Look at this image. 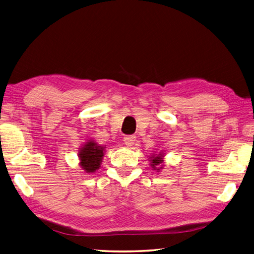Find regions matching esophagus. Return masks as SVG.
I'll return each instance as SVG.
<instances>
[{
    "label": "esophagus",
    "mask_w": 254,
    "mask_h": 254,
    "mask_svg": "<svg viewBox=\"0 0 254 254\" xmlns=\"http://www.w3.org/2000/svg\"><path fill=\"white\" fill-rule=\"evenodd\" d=\"M136 140V136L135 135H127L125 138H123V141H125V144L127 146H133L134 142Z\"/></svg>",
    "instance_id": "obj_1"
}]
</instances>
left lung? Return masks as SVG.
Here are the masks:
<instances>
[{
  "label": "left lung",
  "mask_w": 254,
  "mask_h": 254,
  "mask_svg": "<svg viewBox=\"0 0 254 254\" xmlns=\"http://www.w3.org/2000/svg\"><path fill=\"white\" fill-rule=\"evenodd\" d=\"M162 163V158H161V154H159V157H155L152 159V166L155 167V166H160V164Z\"/></svg>",
  "instance_id": "obj_1"
}]
</instances>
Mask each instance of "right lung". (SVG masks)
Listing matches in <instances>:
<instances>
[{"mask_svg": "<svg viewBox=\"0 0 254 254\" xmlns=\"http://www.w3.org/2000/svg\"><path fill=\"white\" fill-rule=\"evenodd\" d=\"M104 148L94 141H89L79 152L80 165L87 173H93L100 167L104 155Z\"/></svg>", "mask_w": 254, "mask_h": 254, "instance_id": "right-lung-1", "label": "right lung"}]
</instances>
